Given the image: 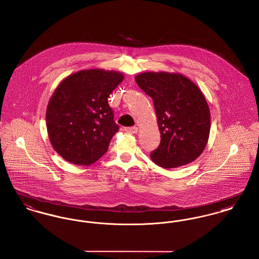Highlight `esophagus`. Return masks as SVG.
<instances>
[{"instance_id": "34e87169", "label": "esophagus", "mask_w": 259, "mask_h": 259, "mask_svg": "<svg viewBox=\"0 0 259 259\" xmlns=\"http://www.w3.org/2000/svg\"><path fill=\"white\" fill-rule=\"evenodd\" d=\"M124 131L129 134H136L138 132V127H127L124 129Z\"/></svg>"}]
</instances>
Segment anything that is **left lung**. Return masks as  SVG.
<instances>
[{"label":"left lung","instance_id":"obj_1","mask_svg":"<svg viewBox=\"0 0 259 259\" xmlns=\"http://www.w3.org/2000/svg\"><path fill=\"white\" fill-rule=\"evenodd\" d=\"M135 80L153 101L160 132V144L151 152L152 161L176 168L196 160L210 132V112L202 92L181 73L150 71Z\"/></svg>","mask_w":259,"mask_h":259}]
</instances>
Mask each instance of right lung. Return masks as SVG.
Here are the masks:
<instances>
[{
  "instance_id": "add662e5",
  "label": "right lung",
  "mask_w": 259,
  "mask_h": 259,
  "mask_svg": "<svg viewBox=\"0 0 259 259\" xmlns=\"http://www.w3.org/2000/svg\"><path fill=\"white\" fill-rule=\"evenodd\" d=\"M123 79L118 71L85 69L64 78L56 88L47 107V130L63 159L90 165L107 152L119 130L107 98Z\"/></svg>"
}]
</instances>
